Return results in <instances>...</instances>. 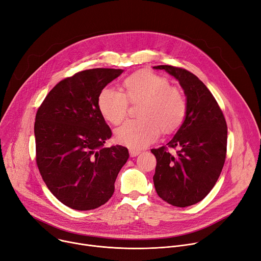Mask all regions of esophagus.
Returning <instances> with one entry per match:
<instances>
[{
	"label": "esophagus",
	"instance_id": "1",
	"mask_svg": "<svg viewBox=\"0 0 261 261\" xmlns=\"http://www.w3.org/2000/svg\"><path fill=\"white\" fill-rule=\"evenodd\" d=\"M129 153H130V156H131V158H135V156H137L138 154L141 153V151H140V150H134V149H130Z\"/></svg>",
	"mask_w": 261,
	"mask_h": 261
}]
</instances>
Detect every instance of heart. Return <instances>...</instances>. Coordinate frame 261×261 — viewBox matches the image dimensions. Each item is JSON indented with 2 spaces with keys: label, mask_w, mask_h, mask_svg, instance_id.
I'll return each instance as SVG.
<instances>
[{
  "label": "heart",
  "mask_w": 261,
  "mask_h": 261,
  "mask_svg": "<svg viewBox=\"0 0 261 261\" xmlns=\"http://www.w3.org/2000/svg\"><path fill=\"white\" fill-rule=\"evenodd\" d=\"M125 92L103 88L98 96L101 115L113 125H118L128 114L130 103L142 102L137 115L141 118L127 120L115 131L116 141L131 149H142L164 133L177 130L187 114L184 92L159 74L149 71L135 72L124 81Z\"/></svg>",
  "instance_id": "obj_1"
}]
</instances>
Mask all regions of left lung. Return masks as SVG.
I'll use <instances>...</instances> for the list:
<instances>
[{
	"label": "left lung",
	"mask_w": 261,
	"mask_h": 261,
	"mask_svg": "<svg viewBox=\"0 0 261 261\" xmlns=\"http://www.w3.org/2000/svg\"><path fill=\"white\" fill-rule=\"evenodd\" d=\"M174 76L187 96V114L175 136L151 152L156 158L154 187L168 203L185 207L202 200L215 186L227 156L228 127L211 91L192 72L154 66ZM169 147L177 149L171 154Z\"/></svg>",
	"instance_id": "obj_1"
}]
</instances>
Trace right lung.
Returning a JSON list of instances; mask_svg holds the SVG:
<instances>
[{
    "instance_id": "obj_1",
    "label": "right lung",
    "mask_w": 261,
    "mask_h": 261,
    "mask_svg": "<svg viewBox=\"0 0 261 261\" xmlns=\"http://www.w3.org/2000/svg\"><path fill=\"white\" fill-rule=\"evenodd\" d=\"M121 72L80 71L58 83L38 109L37 166L50 192L71 209L88 211L106 203L129 159L126 147L102 148L112 132L98 109L99 93Z\"/></svg>"
}]
</instances>
